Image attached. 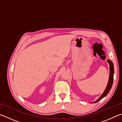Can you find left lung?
I'll return each instance as SVG.
<instances>
[{
	"label": "left lung",
	"mask_w": 122,
	"mask_h": 122,
	"mask_svg": "<svg viewBox=\"0 0 122 122\" xmlns=\"http://www.w3.org/2000/svg\"><path fill=\"white\" fill-rule=\"evenodd\" d=\"M108 62L109 63V65H110V75H109V82L108 83V85H107V88L106 90L102 94V95L100 96V97L97 100L95 101L94 102H92V103H95L100 101L104 97L106 96L107 94H108L109 91L110 90L111 87H112V85L113 83V74H114V68H113V63L111 62V61L108 60H107Z\"/></svg>",
	"instance_id": "left-lung-1"
}]
</instances>
